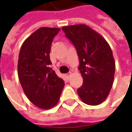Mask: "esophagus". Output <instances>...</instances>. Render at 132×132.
<instances>
[{
	"mask_svg": "<svg viewBox=\"0 0 132 132\" xmlns=\"http://www.w3.org/2000/svg\"><path fill=\"white\" fill-rule=\"evenodd\" d=\"M71 73H66V76L67 78H69L70 76H71Z\"/></svg>",
	"mask_w": 132,
	"mask_h": 132,
	"instance_id": "34e87169",
	"label": "esophagus"
}]
</instances>
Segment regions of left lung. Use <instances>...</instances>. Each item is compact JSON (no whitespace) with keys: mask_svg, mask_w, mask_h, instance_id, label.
I'll list each match as a JSON object with an SVG mask.
<instances>
[{"mask_svg":"<svg viewBox=\"0 0 132 132\" xmlns=\"http://www.w3.org/2000/svg\"><path fill=\"white\" fill-rule=\"evenodd\" d=\"M79 57L78 70L83 77L78 96L89 105L101 104L108 97L114 82L115 62L108 42L86 24L63 27Z\"/></svg>","mask_w":132,"mask_h":132,"instance_id":"8db88e82","label":"left lung"}]
</instances>
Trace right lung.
Here are the masks:
<instances>
[{
    "label": "right lung",
    "mask_w": 132,
    "mask_h": 132,
    "mask_svg": "<svg viewBox=\"0 0 132 132\" xmlns=\"http://www.w3.org/2000/svg\"><path fill=\"white\" fill-rule=\"evenodd\" d=\"M59 28L41 27L22 44L18 74L24 94L30 102L43 110L54 107L59 100L64 81L50 67L49 53Z\"/></svg>",
    "instance_id": "obj_1"
}]
</instances>
